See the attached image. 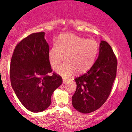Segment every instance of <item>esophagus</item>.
I'll return each instance as SVG.
<instances>
[{
  "label": "esophagus",
  "mask_w": 132,
  "mask_h": 132,
  "mask_svg": "<svg viewBox=\"0 0 132 132\" xmlns=\"http://www.w3.org/2000/svg\"><path fill=\"white\" fill-rule=\"evenodd\" d=\"M62 81H63V83H66V82H67V80L66 79H65V78H63L62 79Z\"/></svg>",
  "instance_id": "1"
}]
</instances>
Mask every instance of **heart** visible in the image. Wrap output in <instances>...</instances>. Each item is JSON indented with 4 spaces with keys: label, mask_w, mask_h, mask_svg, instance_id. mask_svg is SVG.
I'll use <instances>...</instances> for the list:
<instances>
[{
    "label": "heart",
    "mask_w": 132,
    "mask_h": 132,
    "mask_svg": "<svg viewBox=\"0 0 132 132\" xmlns=\"http://www.w3.org/2000/svg\"><path fill=\"white\" fill-rule=\"evenodd\" d=\"M99 50L98 43L94 39H88L73 34L62 35L48 54L49 64L55 70L64 60L65 62L57 70L64 77L74 73H86L94 64Z\"/></svg>",
    "instance_id": "b5f03b06"
}]
</instances>
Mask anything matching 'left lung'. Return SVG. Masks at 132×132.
<instances>
[{
    "instance_id": "obj_1",
    "label": "left lung",
    "mask_w": 132,
    "mask_h": 132,
    "mask_svg": "<svg viewBox=\"0 0 132 132\" xmlns=\"http://www.w3.org/2000/svg\"><path fill=\"white\" fill-rule=\"evenodd\" d=\"M117 59L105 41L100 44L98 58L86 73L76 77L72 104L77 111L87 113L100 108L107 100L117 75Z\"/></svg>"
}]
</instances>
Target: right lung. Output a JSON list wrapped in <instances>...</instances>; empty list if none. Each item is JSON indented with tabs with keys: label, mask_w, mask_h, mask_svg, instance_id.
<instances>
[{
	"label": "right lung",
	"mask_w": 132,
	"mask_h": 132,
	"mask_svg": "<svg viewBox=\"0 0 132 132\" xmlns=\"http://www.w3.org/2000/svg\"><path fill=\"white\" fill-rule=\"evenodd\" d=\"M44 32L23 39L14 50L10 64L11 84L16 95L29 111L39 112L51 103L53 91L62 84V77L52 72L48 62L49 46Z\"/></svg>",
	"instance_id": "1"
}]
</instances>
